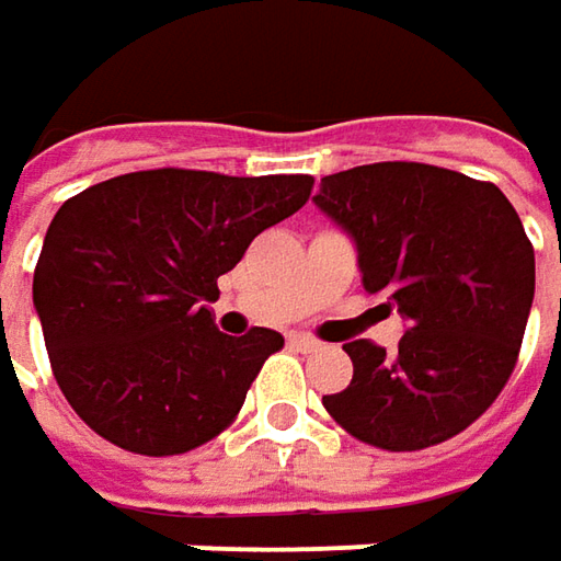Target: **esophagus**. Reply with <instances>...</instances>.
Here are the masks:
<instances>
[{
  "mask_svg": "<svg viewBox=\"0 0 561 561\" xmlns=\"http://www.w3.org/2000/svg\"><path fill=\"white\" fill-rule=\"evenodd\" d=\"M290 346H296L299 353H312V350H318L321 343L314 340V336H306V334H290Z\"/></svg>",
  "mask_w": 561,
  "mask_h": 561,
  "instance_id": "34e87169",
  "label": "esophagus"
}]
</instances>
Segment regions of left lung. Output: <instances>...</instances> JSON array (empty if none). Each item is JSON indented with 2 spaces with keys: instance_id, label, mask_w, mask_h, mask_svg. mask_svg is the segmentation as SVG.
I'll return each instance as SVG.
<instances>
[{
  "instance_id": "1",
  "label": "left lung",
  "mask_w": 561,
  "mask_h": 561,
  "mask_svg": "<svg viewBox=\"0 0 561 561\" xmlns=\"http://www.w3.org/2000/svg\"><path fill=\"white\" fill-rule=\"evenodd\" d=\"M314 205L358 249L362 287L409 321L387 356L371 340L346 390L324 397L356 440L415 453L478 421L518 362L534 302V247L503 190L421 162L358 164L321 178Z\"/></svg>"
}]
</instances>
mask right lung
I'll use <instances>...</instances> for the list:
<instances>
[{
  "label": "right lung",
  "mask_w": 561,
  "mask_h": 561,
  "mask_svg": "<svg viewBox=\"0 0 561 561\" xmlns=\"http://www.w3.org/2000/svg\"><path fill=\"white\" fill-rule=\"evenodd\" d=\"M309 174L227 178L156 168L55 211L33 306L65 399L99 437L181 456L218 437L284 336H227L208 302L249 243L312 196Z\"/></svg>",
  "instance_id": "obj_1"
}]
</instances>
